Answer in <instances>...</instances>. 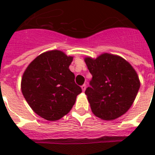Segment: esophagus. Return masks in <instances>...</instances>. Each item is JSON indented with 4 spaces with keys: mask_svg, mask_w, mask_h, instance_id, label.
Here are the masks:
<instances>
[{
    "mask_svg": "<svg viewBox=\"0 0 155 155\" xmlns=\"http://www.w3.org/2000/svg\"><path fill=\"white\" fill-rule=\"evenodd\" d=\"M81 88H82L83 92H84L85 90H86V85H85V84L82 85V86H81Z\"/></svg>",
    "mask_w": 155,
    "mask_h": 155,
    "instance_id": "34e87169",
    "label": "esophagus"
}]
</instances>
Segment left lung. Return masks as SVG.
Listing matches in <instances>:
<instances>
[{
	"label": "left lung",
	"instance_id": "obj_1",
	"mask_svg": "<svg viewBox=\"0 0 155 155\" xmlns=\"http://www.w3.org/2000/svg\"><path fill=\"white\" fill-rule=\"evenodd\" d=\"M92 79L85 91L92 112L102 120H113L132 106L140 87L136 71L120 56L104 53L84 58Z\"/></svg>",
	"mask_w": 155,
	"mask_h": 155
}]
</instances>
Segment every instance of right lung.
I'll return each mask as SVG.
<instances>
[{
  "mask_svg": "<svg viewBox=\"0 0 155 155\" xmlns=\"http://www.w3.org/2000/svg\"><path fill=\"white\" fill-rule=\"evenodd\" d=\"M72 56L53 50L36 57L23 73L21 88L36 114L54 121L67 115L82 89L69 69Z\"/></svg>",
  "mask_w": 155,
  "mask_h": 155,
  "instance_id": "1",
  "label": "right lung"
}]
</instances>
